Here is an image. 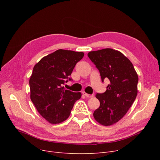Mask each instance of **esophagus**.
I'll return each mask as SVG.
<instances>
[{
	"label": "esophagus",
	"mask_w": 160,
	"mask_h": 160,
	"mask_svg": "<svg viewBox=\"0 0 160 160\" xmlns=\"http://www.w3.org/2000/svg\"><path fill=\"white\" fill-rule=\"evenodd\" d=\"M83 95H85L86 97H88V98H91V97H93V95H89L88 93H86V92H83Z\"/></svg>",
	"instance_id": "obj_1"
}]
</instances>
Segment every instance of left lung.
<instances>
[{"instance_id": "8db88e82", "label": "left lung", "mask_w": 160, "mask_h": 160, "mask_svg": "<svg viewBox=\"0 0 160 160\" xmlns=\"http://www.w3.org/2000/svg\"><path fill=\"white\" fill-rule=\"evenodd\" d=\"M98 69L101 79L110 82L104 93H97L100 106L94 112L95 119L103 126H111L127 113L138 94V75L133 64L122 53L104 48L88 54Z\"/></svg>"}]
</instances>
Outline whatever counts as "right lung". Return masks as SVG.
Masks as SVG:
<instances>
[{"label":"right lung","mask_w":160,"mask_h":160,"mask_svg":"<svg viewBox=\"0 0 160 160\" xmlns=\"http://www.w3.org/2000/svg\"><path fill=\"white\" fill-rule=\"evenodd\" d=\"M84 53L59 49L42 58L33 67L29 80L30 99L39 113L50 124H59L69 117L75 102L82 97L64 89L73 69Z\"/></svg>","instance_id":"right-lung-1"}]
</instances>
